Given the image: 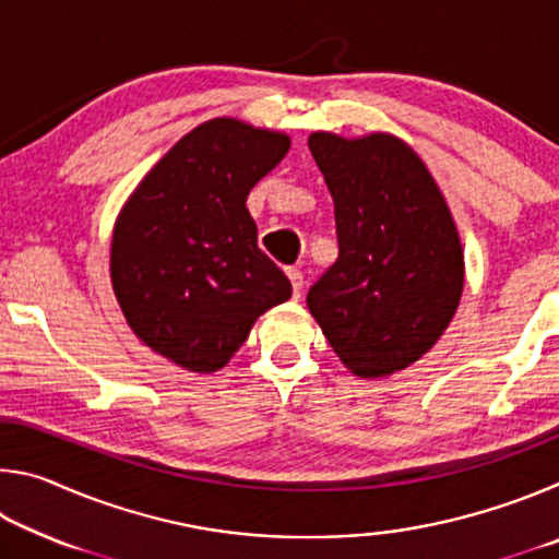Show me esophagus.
Listing matches in <instances>:
<instances>
[{
  "label": "esophagus",
  "mask_w": 559,
  "mask_h": 559,
  "mask_svg": "<svg viewBox=\"0 0 559 559\" xmlns=\"http://www.w3.org/2000/svg\"><path fill=\"white\" fill-rule=\"evenodd\" d=\"M286 273H288V278H290L293 293H296V296H300V290H302V271L296 269V266H290V269H286Z\"/></svg>",
  "instance_id": "1"
}]
</instances>
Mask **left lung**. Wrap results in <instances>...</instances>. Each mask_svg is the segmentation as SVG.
<instances>
[{"label": "left lung", "mask_w": 559, "mask_h": 559, "mask_svg": "<svg viewBox=\"0 0 559 559\" xmlns=\"http://www.w3.org/2000/svg\"><path fill=\"white\" fill-rule=\"evenodd\" d=\"M308 147L335 202L337 261L308 290L330 347L357 377L404 370L449 328L463 290V249L437 182L386 132Z\"/></svg>", "instance_id": "8db88e82"}]
</instances>
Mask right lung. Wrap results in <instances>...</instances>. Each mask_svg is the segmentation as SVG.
<instances>
[{
    "label": "right lung",
    "instance_id": "right-lung-1",
    "mask_svg": "<svg viewBox=\"0 0 559 559\" xmlns=\"http://www.w3.org/2000/svg\"><path fill=\"white\" fill-rule=\"evenodd\" d=\"M288 135L214 118L179 140L122 206L110 281L128 325L157 355L214 372L290 281L259 249L246 197L286 157Z\"/></svg>",
    "mask_w": 559,
    "mask_h": 559
}]
</instances>
